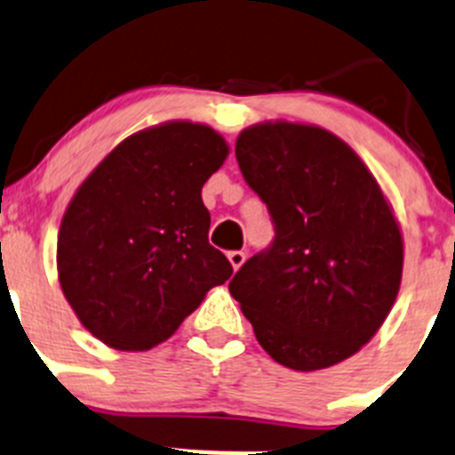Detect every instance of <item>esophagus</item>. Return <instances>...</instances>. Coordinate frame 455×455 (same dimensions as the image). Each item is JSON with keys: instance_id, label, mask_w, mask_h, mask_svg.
Listing matches in <instances>:
<instances>
[{"instance_id": "obj_1", "label": "esophagus", "mask_w": 455, "mask_h": 455, "mask_svg": "<svg viewBox=\"0 0 455 455\" xmlns=\"http://www.w3.org/2000/svg\"><path fill=\"white\" fill-rule=\"evenodd\" d=\"M228 259H230L232 267H235V270H239V267L245 263V252L243 250H235V252H228Z\"/></svg>"}]
</instances>
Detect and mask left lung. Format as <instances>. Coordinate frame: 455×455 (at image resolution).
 <instances>
[{"label":"left lung","instance_id":"obj_1","mask_svg":"<svg viewBox=\"0 0 455 455\" xmlns=\"http://www.w3.org/2000/svg\"><path fill=\"white\" fill-rule=\"evenodd\" d=\"M235 154L276 236L241 266L230 295L279 364L310 373L348 360L400 292L404 239L391 203L353 147L317 124H250Z\"/></svg>","mask_w":455,"mask_h":455}]
</instances>
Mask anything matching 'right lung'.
Wrapping results in <instances>:
<instances>
[{
	"label": "right lung",
	"instance_id": "add662e5",
	"mask_svg": "<svg viewBox=\"0 0 455 455\" xmlns=\"http://www.w3.org/2000/svg\"><path fill=\"white\" fill-rule=\"evenodd\" d=\"M228 154L207 124L170 120L124 138L82 180L60 225L58 279L95 339L154 348L230 279L201 196Z\"/></svg>",
	"mask_w": 455,
	"mask_h": 455
}]
</instances>
